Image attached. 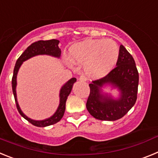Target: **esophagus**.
<instances>
[{
    "label": "esophagus",
    "mask_w": 158,
    "mask_h": 158,
    "mask_svg": "<svg viewBox=\"0 0 158 158\" xmlns=\"http://www.w3.org/2000/svg\"><path fill=\"white\" fill-rule=\"evenodd\" d=\"M78 80L80 81H87V78L85 77V76L81 75V76H80V77L78 78Z\"/></svg>",
    "instance_id": "esophagus-1"
}]
</instances>
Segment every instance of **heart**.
<instances>
[{
    "instance_id": "b5f03b06",
    "label": "heart",
    "mask_w": 158,
    "mask_h": 158,
    "mask_svg": "<svg viewBox=\"0 0 158 158\" xmlns=\"http://www.w3.org/2000/svg\"><path fill=\"white\" fill-rule=\"evenodd\" d=\"M69 55L70 60L65 62L67 65L72 66L73 62L84 65V71L89 77L99 79L115 68L119 48L112 40H85L73 44Z\"/></svg>"
}]
</instances>
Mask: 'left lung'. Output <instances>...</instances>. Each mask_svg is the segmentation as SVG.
<instances>
[{"label":"left lung","mask_w":158,"mask_h":158,"mask_svg":"<svg viewBox=\"0 0 158 158\" xmlns=\"http://www.w3.org/2000/svg\"><path fill=\"white\" fill-rule=\"evenodd\" d=\"M139 86V73L133 57L123 45L116 67L104 77L89 84L90 94L86 107L90 115L100 120L115 121L122 118L135 105ZM111 87L120 93L115 98L103 89Z\"/></svg>","instance_id":"1"}]
</instances>
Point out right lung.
Here are the masks:
<instances>
[{
  "mask_svg": "<svg viewBox=\"0 0 158 158\" xmlns=\"http://www.w3.org/2000/svg\"><path fill=\"white\" fill-rule=\"evenodd\" d=\"M58 44H59V40H45V41L40 40V41L32 43L19 56V58H18L16 62L15 68H14L13 76H12V93H13L14 98L16 100L18 111L25 119H27L32 125L39 127H45L47 126H51L53 124L57 123L62 119L64 115V113H65V102L68 98V96L70 94L71 91H72L73 85L77 81V79L75 77L71 78L70 80L68 81L66 83H65L62 86L59 92V105H58L56 111L53 114V115H51L49 118H45V119H43V120H35V119H32V118H29L25 115L24 113L22 111V110L20 109V107L18 104L17 96H16V85H17L16 78H17L19 68L22 65L23 62L28 60L29 58H32V57L37 56V55H49V56L59 58L61 56V49L58 47Z\"/></svg>",
  "mask_w": 158,
  "mask_h": 158,
  "instance_id": "obj_1",
  "label": "right lung"
}]
</instances>
